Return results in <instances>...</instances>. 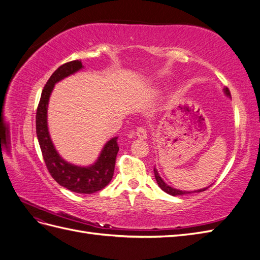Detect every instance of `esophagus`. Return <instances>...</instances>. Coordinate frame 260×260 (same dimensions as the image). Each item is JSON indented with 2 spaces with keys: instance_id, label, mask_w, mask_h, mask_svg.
I'll return each instance as SVG.
<instances>
[{
  "instance_id": "1",
  "label": "esophagus",
  "mask_w": 260,
  "mask_h": 260,
  "mask_svg": "<svg viewBox=\"0 0 260 260\" xmlns=\"http://www.w3.org/2000/svg\"><path fill=\"white\" fill-rule=\"evenodd\" d=\"M137 137L141 140H145L147 138V130L143 127H140L137 130Z\"/></svg>"
}]
</instances>
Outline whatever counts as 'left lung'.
<instances>
[{"mask_svg":"<svg viewBox=\"0 0 260 260\" xmlns=\"http://www.w3.org/2000/svg\"><path fill=\"white\" fill-rule=\"evenodd\" d=\"M223 91H224L226 96L231 98V93H230L229 89L224 88ZM154 174H155V179H156V181H157V184L159 185V187L161 188V190H162L164 192H166L167 194H170V195H172V196L184 195V194H191V193H193V192H203V191L207 190V188L209 187V186H208V187H205V188H201V190H198V191H182V190H178V188H174V187L168 185L166 182H165V181L161 179V177L158 175V171H157L156 168H154Z\"/></svg>","mask_w":260,"mask_h":260,"instance_id":"8db88e82","label":"left lung"}]
</instances>
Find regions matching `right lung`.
<instances>
[{
    "label": "right lung",
    "instance_id": "add662e5",
    "mask_svg": "<svg viewBox=\"0 0 260 260\" xmlns=\"http://www.w3.org/2000/svg\"><path fill=\"white\" fill-rule=\"evenodd\" d=\"M81 60H73L59 66L46 82L39 102L36 127L39 144L41 147L46 168L56 182L72 192L92 194L105 187L114 176L116 156L119 146L117 137L108 141L98 157L96 161L86 167L77 166L61 158L55 148L48 128V105L54 85L64 78L82 69Z\"/></svg>",
    "mask_w": 260,
    "mask_h": 260
}]
</instances>
